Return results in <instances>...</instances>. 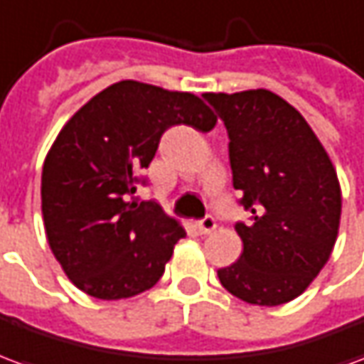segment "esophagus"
Masks as SVG:
<instances>
[{"label": "esophagus", "instance_id": "esophagus-1", "mask_svg": "<svg viewBox=\"0 0 364 364\" xmlns=\"http://www.w3.org/2000/svg\"><path fill=\"white\" fill-rule=\"evenodd\" d=\"M214 228H216V222H214L213 216H205L203 220H198L197 224V230L198 234H210V232H214Z\"/></svg>", "mask_w": 364, "mask_h": 364}]
</instances>
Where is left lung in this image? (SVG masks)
Instances as JSON below:
<instances>
[{
  "mask_svg": "<svg viewBox=\"0 0 364 364\" xmlns=\"http://www.w3.org/2000/svg\"><path fill=\"white\" fill-rule=\"evenodd\" d=\"M228 130L234 189L252 220L237 222L244 252L218 269L222 287L247 304L300 296L328 263L341 218V187L304 117L267 90L205 93Z\"/></svg>",
  "mask_w": 364,
  "mask_h": 364,
  "instance_id": "left-lung-1",
  "label": "left lung"
}]
</instances>
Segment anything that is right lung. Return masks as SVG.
I'll list each match as a JSON object with an SVG mask.
<instances>
[{"mask_svg": "<svg viewBox=\"0 0 364 364\" xmlns=\"http://www.w3.org/2000/svg\"><path fill=\"white\" fill-rule=\"evenodd\" d=\"M187 124L208 132L214 112L200 97L134 80L91 97L60 130L43 166V218L54 257L75 287L120 300L161 279L179 222L154 200L134 197L161 134Z\"/></svg>", "mask_w": 364, "mask_h": 364, "instance_id": "1", "label": "right lung"}]
</instances>
